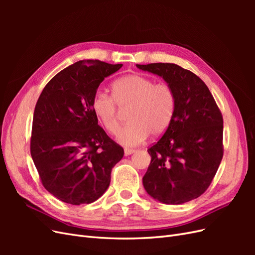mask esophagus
I'll return each instance as SVG.
<instances>
[{"mask_svg": "<svg viewBox=\"0 0 255 255\" xmlns=\"http://www.w3.org/2000/svg\"><path fill=\"white\" fill-rule=\"evenodd\" d=\"M135 151L136 150H134V149H125V154L126 155H130V154H133V153H135Z\"/></svg>", "mask_w": 255, "mask_h": 255, "instance_id": "1", "label": "esophagus"}]
</instances>
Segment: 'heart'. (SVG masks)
<instances>
[{"mask_svg": "<svg viewBox=\"0 0 255 255\" xmlns=\"http://www.w3.org/2000/svg\"><path fill=\"white\" fill-rule=\"evenodd\" d=\"M176 95L166 82L155 83L141 74H128L112 84V96L97 91L91 100V109L107 132L115 135L120 128L118 113L129 107L128 125L118 135L126 146H135L152 136L165 133L176 111Z\"/></svg>", "mask_w": 255, "mask_h": 255, "instance_id": "obj_1", "label": "heart"}]
</instances>
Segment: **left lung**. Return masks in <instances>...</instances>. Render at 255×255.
I'll return each instance as SVG.
<instances>
[{"mask_svg":"<svg viewBox=\"0 0 255 255\" xmlns=\"http://www.w3.org/2000/svg\"><path fill=\"white\" fill-rule=\"evenodd\" d=\"M170 84L176 95L171 125L148 149L142 177L148 194L166 204H182L204 194L223 156V118L205 83L175 64L137 65Z\"/></svg>","mask_w":255,"mask_h":255,"instance_id":"8db88e82","label":"left lung"}]
</instances>
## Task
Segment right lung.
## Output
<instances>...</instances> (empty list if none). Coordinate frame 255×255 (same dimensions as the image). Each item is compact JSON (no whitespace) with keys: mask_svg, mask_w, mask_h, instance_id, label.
<instances>
[{"mask_svg":"<svg viewBox=\"0 0 255 255\" xmlns=\"http://www.w3.org/2000/svg\"><path fill=\"white\" fill-rule=\"evenodd\" d=\"M121 64L80 60L45 85L36 103L30 155L43 187L60 201L95 202L109 188L123 148L98 125L91 100Z\"/></svg>","mask_w":255,"mask_h":255,"instance_id":"right-lung-1","label":"right lung"}]
</instances>
